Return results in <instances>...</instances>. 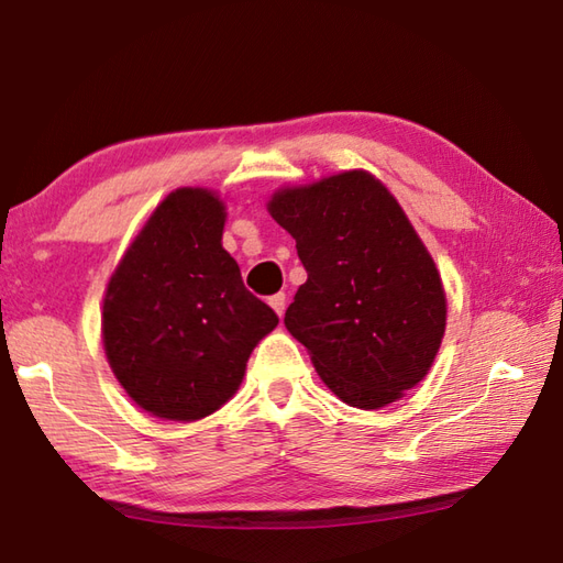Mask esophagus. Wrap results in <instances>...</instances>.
<instances>
[{
	"label": "esophagus",
	"instance_id": "esophagus-1",
	"mask_svg": "<svg viewBox=\"0 0 563 563\" xmlns=\"http://www.w3.org/2000/svg\"><path fill=\"white\" fill-rule=\"evenodd\" d=\"M271 302V308L278 312V318H283V312H285V292H278V295H273V298L268 300Z\"/></svg>",
	"mask_w": 563,
	"mask_h": 563
}]
</instances>
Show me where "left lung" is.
I'll return each mask as SVG.
<instances>
[{
    "label": "left lung",
    "instance_id": "8db88e82",
    "mask_svg": "<svg viewBox=\"0 0 563 563\" xmlns=\"http://www.w3.org/2000/svg\"><path fill=\"white\" fill-rule=\"evenodd\" d=\"M268 213L308 271L285 328L342 402L379 409L430 373L446 328L440 271L402 206L362 168L278 188Z\"/></svg>",
    "mask_w": 563,
    "mask_h": 563
}]
</instances>
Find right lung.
<instances>
[{"mask_svg": "<svg viewBox=\"0 0 563 563\" xmlns=\"http://www.w3.org/2000/svg\"><path fill=\"white\" fill-rule=\"evenodd\" d=\"M223 225L216 190H170L103 292L111 373L154 417L196 422L221 409L241 387L253 347L278 325L273 308L245 290Z\"/></svg>", "mask_w": 563, "mask_h": 563, "instance_id": "add662e5", "label": "right lung"}]
</instances>
